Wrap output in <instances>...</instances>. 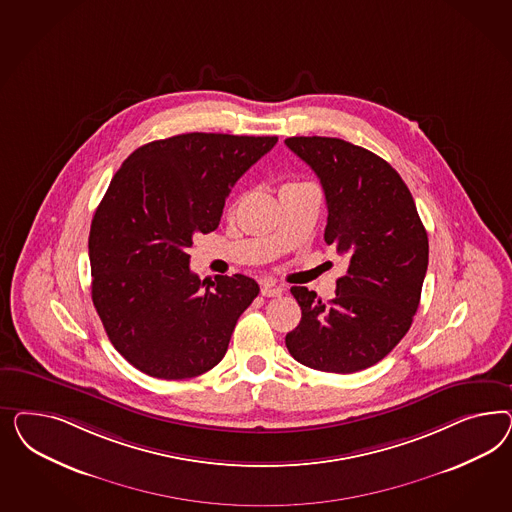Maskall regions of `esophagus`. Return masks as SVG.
I'll list each match as a JSON object with an SVG mask.
<instances>
[{
    "label": "esophagus",
    "instance_id": "obj_1",
    "mask_svg": "<svg viewBox=\"0 0 512 512\" xmlns=\"http://www.w3.org/2000/svg\"><path fill=\"white\" fill-rule=\"evenodd\" d=\"M281 293H283V289L274 285V283H263V287H261V295L263 296H279Z\"/></svg>",
    "mask_w": 512,
    "mask_h": 512
}]
</instances>
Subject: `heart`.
Instances as JSON below:
<instances>
[{
  "mask_svg": "<svg viewBox=\"0 0 512 512\" xmlns=\"http://www.w3.org/2000/svg\"><path fill=\"white\" fill-rule=\"evenodd\" d=\"M289 186H296V184H289Z\"/></svg>",
  "mask_w": 512,
  "mask_h": 512,
  "instance_id": "heart-1",
  "label": "heart"
}]
</instances>
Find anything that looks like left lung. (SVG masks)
<instances>
[{"label": "left lung", "mask_w": 512, "mask_h": 512, "mask_svg": "<svg viewBox=\"0 0 512 512\" xmlns=\"http://www.w3.org/2000/svg\"><path fill=\"white\" fill-rule=\"evenodd\" d=\"M285 144L321 180L325 242L349 259L328 302L293 287L302 319L285 336L291 357L330 373L377 364L413 323L428 268V234L411 191L385 159L347 140L291 137Z\"/></svg>", "instance_id": "left-lung-1"}]
</instances>
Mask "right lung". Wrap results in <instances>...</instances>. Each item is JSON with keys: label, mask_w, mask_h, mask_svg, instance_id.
Wrapping results in <instances>:
<instances>
[{"label": "right lung", "mask_w": 512, "mask_h": 512, "mask_svg": "<svg viewBox=\"0 0 512 512\" xmlns=\"http://www.w3.org/2000/svg\"><path fill=\"white\" fill-rule=\"evenodd\" d=\"M278 137L186 133L137 148L114 174L90 229L92 300L110 343L157 379L197 377L225 357L255 279L189 270L195 234L216 231L238 178Z\"/></svg>", "instance_id": "obj_1"}]
</instances>
